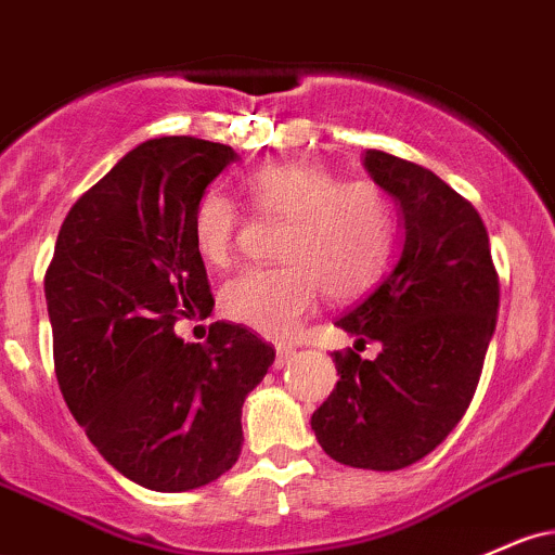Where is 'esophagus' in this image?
I'll return each instance as SVG.
<instances>
[{
  "instance_id": "1",
  "label": "esophagus",
  "mask_w": 555,
  "mask_h": 555,
  "mask_svg": "<svg viewBox=\"0 0 555 555\" xmlns=\"http://www.w3.org/2000/svg\"><path fill=\"white\" fill-rule=\"evenodd\" d=\"M292 356H295V347L279 345V347H276V369L287 366V363L292 361Z\"/></svg>"
}]
</instances>
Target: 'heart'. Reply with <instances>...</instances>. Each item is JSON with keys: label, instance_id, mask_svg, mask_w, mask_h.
Instances as JSON below:
<instances>
[{"label": "heart", "instance_id": "1", "mask_svg": "<svg viewBox=\"0 0 555 555\" xmlns=\"http://www.w3.org/2000/svg\"><path fill=\"white\" fill-rule=\"evenodd\" d=\"M249 205L284 218L282 266L247 268L223 287V313L271 339H287L324 289L332 300L361 297L385 273L395 245V208L374 181H339L315 163H266L245 176ZM242 216L210 189L192 210V240L208 266H229Z\"/></svg>", "mask_w": 555, "mask_h": 555}]
</instances>
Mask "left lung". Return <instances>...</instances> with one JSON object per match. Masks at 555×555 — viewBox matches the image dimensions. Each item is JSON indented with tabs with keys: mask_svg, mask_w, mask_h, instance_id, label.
I'll use <instances>...</instances> for the list:
<instances>
[{
	"mask_svg": "<svg viewBox=\"0 0 555 555\" xmlns=\"http://www.w3.org/2000/svg\"><path fill=\"white\" fill-rule=\"evenodd\" d=\"M363 166L398 203L403 247L382 282L337 326L374 361L334 352L339 382L310 416L339 464L398 472L431 453L461 422L498 321V273L487 229L459 192L416 163L366 150Z\"/></svg>",
	"mask_w": 555,
	"mask_h": 555,
	"instance_id": "8db88e82",
	"label": "left lung"
}]
</instances>
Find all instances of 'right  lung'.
Listing matches in <instances>:
<instances>
[{
    "mask_svg": "<svg viewBox=\"0 0 555 555\" xmlns=\"http://www.w3.org/2000/svg\"><path fill=\"white\" fill-rule=\"evenodd\" d=\"M234 160L194 137L139 144L73 205L47 268L60 392L102 459L147 490H194L236 464L242 405L276 358L240 324L216 321L205 345L173 332L216 306L192 210Z\"/></svg>",
    "mask_w": 555,
    "mask_h": 555,
    "instance_id": "right-lung-1",
    "label": "right lung"
}]
</instances>
